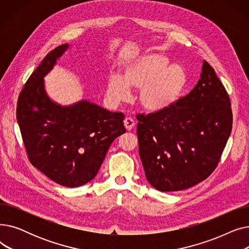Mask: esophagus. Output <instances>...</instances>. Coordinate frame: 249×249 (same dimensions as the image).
<instances>
[{"label": "esophagus", "mask_w": 249, "mask_h": 249, "mask_svg": "<svg viewBox=\"0 0 249 249\" xmlns=\"http://www.w3.org/2000/svg\"><path fill=\"white\" fill-rule=\"evenodd\" d=\"M124 126L127 131H130V130H132V128L135 126V121L132 119V118L127 117L124 120Z\"/></svg>", "instance_id": "1"}]
</instances>
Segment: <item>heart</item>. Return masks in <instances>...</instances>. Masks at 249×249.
Returning a JSON list of instances; mask_svg holds the SVG:
<instances>
[{
    "instance_id": "heart-1",
    "label": "heart",
    "mask_w": 249,
    "mask_h": 249,
    "mask_svg": "<svg viewBox=\"0 0 249 249\" xmlns=\"http://www.w3.org/2000/svg\"><path fill=\"white\" fill-rule=\"evenodd\" d=\"M186 84L187 74L180 65L171 64L162 54H143L128 61L121 76L112 74L109 77L106 97L110 103L118 105L130 99V89H139L141 107L159 112L177 102Z\"/></svg>"
}]
</instances>
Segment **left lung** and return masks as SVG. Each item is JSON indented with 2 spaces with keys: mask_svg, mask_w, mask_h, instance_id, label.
<instances>
[{
  "mask_svg": "<svg viewBox=\"0 0 249 249\" xmlns=\"http://www.w3.org/2000/svg\"><path fill=\"white\" fill-rule=\"evenodd\" d=\"M139 155L149 184L161 192L191 188L217 167L232 129L229 95L203 61L201 78L168 108L137 114Z\"/></svg>",
  "mask_w": 249,
  "mask_h": 249,
  "instance_id": "8db88e82",
  "label": "left lung"
}]
</instances>
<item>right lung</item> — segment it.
<instances>
[{"instance_id": "obj_1", "label": "right lung", "mask_w": 249, "mask_h": 249, "mask_svg": "<svg viewBox=\"0 0 249 249\" xmlns=\"http://www.w3.org/2000/svg\"><path fill=\"white\" fill-rule=\"evenodd\" d=\"M68 44L51 50L20 91L17 121L28 160L51 180L80 187L93 179L115 138L125 133L124 114L88 101L60 107L49 100L43 76Z\"/></svg>"}]
</instances>
